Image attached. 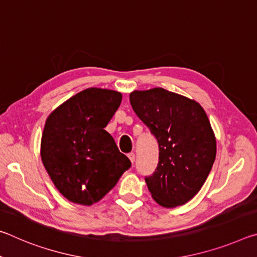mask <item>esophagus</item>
Returning <instances> with one entry per match:
<instances>
[{
	"mask_svg": "<svg viewBox=\"0 0 257 257\" xmlns=\"http://www.w3.org/2000/svg\"><path fill=\"white\" fill-rule=\"evenodd\" d=\"M128 158H129L130 161H132V163L135 162V154L134 153H129L128 154Z\"/></svg>",
	"mask_w": 257,
	"mask_h": 257,
	"instance_id": "1",
	"label": "esophagus"
}]
</instances>
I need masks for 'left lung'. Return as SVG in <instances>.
<instances>
[{
    "label": "left lung",
    "instance_id": "left-lung-1",
    "mask_svg": "<svg viewBox=\"0 0 257 257\" xmlns=\"http://www.w3.org/2000/svg\"><path fill=\"white\" fill-rule=\"evenodd\" d=\"M130 104L159 143V164L145 181L163 207L184 205L196 195L214 163L216 141L201 104L161 88L134 90Z\"/></svg>",
    "mask_w": 257,
    "mask_h": 257
}]
</instances>
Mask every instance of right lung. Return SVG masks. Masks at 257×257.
<instances>
[{"mask_svg":"<svg viewBox=\"0 0 257 257\" xmlns=\"http://www.w3.org/2000/svg\"><path fill=\"white\" fill-rule=\"evenodd\" d=\"M121 99L119 92L92 87L47 116L41 158L56 189L72 203L89 206L101 201L132 167L104 130Z\"/></svg>","mask_w":257,"mask_h":257,"instance_id":"obj_1","label":"right lung"}]
</instances>
